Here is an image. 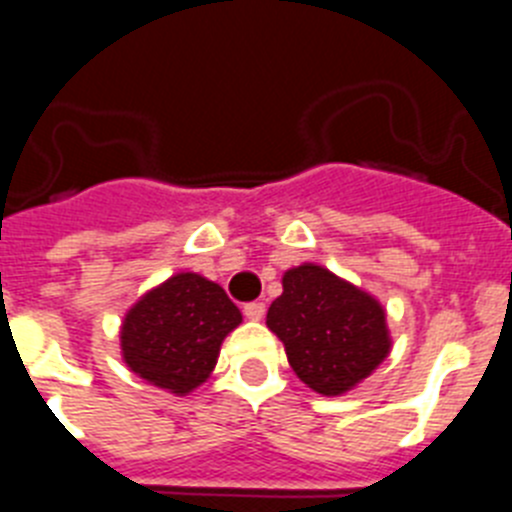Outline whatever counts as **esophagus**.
<instances>
[{"mask_svg": "<svg viewBox=\"0 0 512 512\" xmlns=\"http://www.w3.org/2000/svg\"><path fill=\"white\" fill-rule=\"evenodd\" d=\"M264 312H266L264 302H248V305H243V315H246L248 320H261L264 318Z\"/></svg>", "mask_w": 512, "mask_h": 512, "instance_id": "34e87169", "label": "esophagus"}]
</instances>
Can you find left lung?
Segmentation results:
<instances>
[{"label": "left lung", "instance_id": "obj_1", "mask_svg": "<svg viewBox=\"0 0 512 512\" xmlns=\"http://www.w3.org/2000/svg\"><path fill=\"white\" fill-rule=\"evenodd\" d=\"M282 287L266 312V325L310 390L343 395L387 359V315L369 292L318 264L284 271Z\"/></svg>", "mask_w": 512, "mask_h": 512}]
</instances>
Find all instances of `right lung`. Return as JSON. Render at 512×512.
I'll return each mask as SVG.
<instances>
[{
	"label": "right lung",
	"mask_w": 512,
	"mask_h": 512,
	"mask_svg": "<svg viewBox=\"0 0 512 512\" xmlns=\"http://www.w3.org/2000/svg\"><path fill=\"white\" fill-rule=\"evenodd\" d=\"M241 320L220 284L182 271L130 307L120 328L122 359L153 387L189 395L207 382L225 336Z\"/></svg>",
	"instance_id": "right-lung-1"
}]
</instances>
